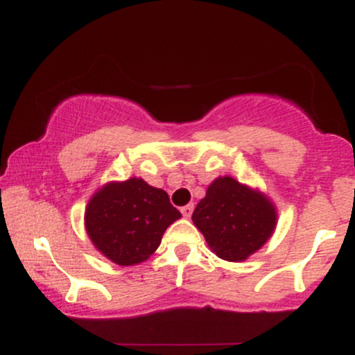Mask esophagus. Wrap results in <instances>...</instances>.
Segmentation results:
<instances>
[{"label":"esophagus","mask_w":355,"mask_h":355,"mask_svg":"<svg viewBox=\"0 0 355 355\" xmlns=\"http://www.w3.org/2000/svg\"><path fill=\"white\" fill-rule=\"evenodd\" d=\"M180 211H182V215H183V217H185V218H190L191 211H193V203H189V205L182 207Z\"/></svg>","instance_id":"esophagus-1"}]
</instances>
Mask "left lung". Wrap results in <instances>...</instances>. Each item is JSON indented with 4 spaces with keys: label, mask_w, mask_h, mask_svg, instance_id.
I'll use <instances>...</instances> for the list:
<instances>
[{
    "label": "left lung",
    "mask_w": 355,
    "mask_h": 355,
    "mask_svg": "<svg viewBox=\"0 0 355 355\" xmlns=\"http://www.w3.org/2000/svg\"><path fill=\"white\" fill-rule=\"evenodd\" d=\"M191 220L215 255L243 262L272 237L277 209L263 191L225 175L210 183Z\"/></svg>",
    "instance_id": "obj_1"
}]
</instances>
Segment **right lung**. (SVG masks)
<instances>
[{
	"label": "right lung",
	"mask_w": 355,
	"mask_h": 355,
	"mask_svg": "<svg viewBox=\"0 0 355 355\" xmlns=\"http://www.w3.org/2000/svg\"><path fill=\"white\" fill-rule=\"evenodd\" d=\"M180 217L165 190L133 177L105 183L92 195L85 229L96 250L116 266L128 267L145 262Z\"/></svg>",
	"instance_id": "obj_1"
}]
</instances>
